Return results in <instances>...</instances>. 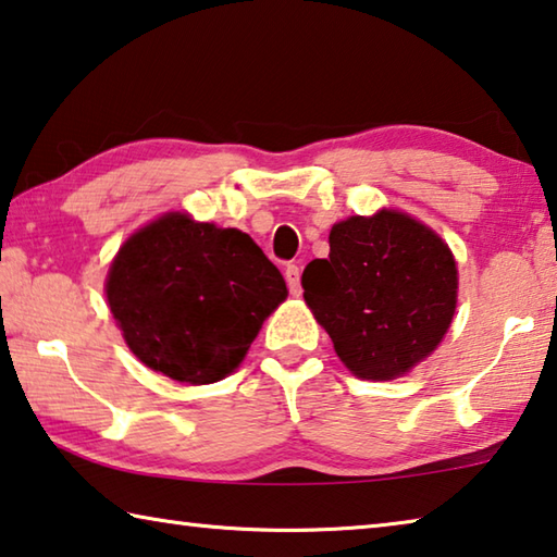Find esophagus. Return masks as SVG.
I'll list each match as a JSON object with an SVG mask.
<instances>
[{
    "mask_svg": "<svg viewBox=\"0 0 557 557\" xmlns=\"http://www.w3.org/2000/svg\"><path fill=\"white\" fill-rule=\"evenodd\" d=\"M285 280H287V287L292 295H301V270L297 265H287L285 268Z\"/></svg>",
    "mask_w": 557,
    "mask_h": 557,
    "instance_id": "obj_1",
    "label": "esophagus"
}]
</instances>
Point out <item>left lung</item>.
Wrapping results in <instances>:
<instances>
[{
  "mask_svg": "<svg viewBox=\"0 0 557 557\" xmlns=\"http://www.w3.org/2000/svg\"><path fill=\"white\" fill-rule=\"evenodd\" d=\"M329 258L301 275L305 301L338 358L362 380H394L450 329L458 268L436 231L397 209L333 224Z\"/></svg>",
  "mask_w": 557,
  "mask_h": 557,
  "instance_id": "1",
  "label": "left lung"
}]
</instances>
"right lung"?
<instances>
[{
    "instance_id": "obj_1",
    "label": "right lung",
    "mask_w": 557,
    "mask_h": 557,
    "mask_svg": "<svg viewBox=\"0 0 557 557\" xmlns=\"http://www.w3.org/2000/svg\"><path fill=\"white\" fill-rule=\"evenodd\" d=\"M285 299L280 270L248 234L182 211L136 231L107 275L109 309L131 352L187 384L234 372Z\"/></svg>"
}]
</instances>
